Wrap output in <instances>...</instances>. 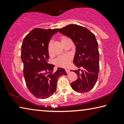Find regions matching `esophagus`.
Segmentation results:
<instances>
[{
    "label": "esophagus",
    "mask_w": 124,
    "mask_h": 124,
    "mask_svg": "<svg viewBox=\"0 0 124 124\" xmlns=\"http://www.w3.org/2000/svg\"><path fill=\"white\" fill-rule=\"evenodd\" d=\"M66 71L67 73H70V70L69 68H66Z\"/></svg>",
    "instance_id": "1"
}]
</instances>
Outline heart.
<instances>
[{
	"label": "heart",
	"instance_id": "heart-1",
	"mask_svg": "<svg viewBox=\"0 0 124 124\" xmlns=\"http://www.w3.org/2000/svg\"><path fill=\"white\" fill-rule=\"evenodd\" d=\"M67 38L65 37H62L61 38V43L63 44V42L66 40ZM48 51L49 52H51V41H50V42L48 44ZM71 60V56L70 54H64V55L60 56L59 57L57 58L56 60V63L60 66L61 67H66L68 66L70 63V62Z\"/></svg>",
	"mask_w": 124,
	"mask_h": 124
}]
</instances>
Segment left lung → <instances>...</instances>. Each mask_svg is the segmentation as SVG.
<instances>
[{
  "mask_svg": "<svg viewBox=\"0 0 124 124\" xmlns=\"http://www.w3.org/2000/svg\"><path fill=\"white\" fill-rule=\"evenodd\" d=\"M58 32L72 40L76 47L73 63L83 67L81 73L74 70L78 79L70 84L75 91L85 93L93 89L97 82L100 69L98 43L95 35L85 27L77 24H69Z\"/></svg>",
  "mask_w": 124,
  "mask_h": 124,
  "instance_id": "left-lung-1",
  "label": "left lung"
}]
</instances>
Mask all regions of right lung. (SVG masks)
I'll use <instances>...</instances> for the list:
<instances>
[{"instance_id":"1","label":"right lung","mask_w":124,"mask_h":124,"mask_svg":"<svg viewBox=\"0 0 124 124\" xmlns=\"http://www.w3.org/2000/svg\"><path fill=\"white\" fill-rule=\"evenodd\" d=\"M58 29L34 28L27 34L21 46L23 75L27 87L35 97L49 98L55 92L59 78L67 75L64 69L58 68L54 72V65L49 64L48 44Z\"/></svg>"}]
</instances>
